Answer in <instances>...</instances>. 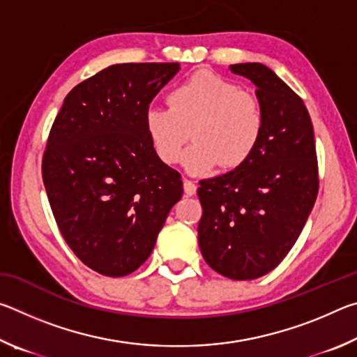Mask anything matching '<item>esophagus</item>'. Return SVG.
Here are the masks:
<instances>
[{
    "label": "esophagus",
    "instance_id": "1",
    "mask_svg": "<svg viewBox=\"0 0 357 357\" xmlns=\"http://www.w3.org/2000/svg\"><path fill=\"white\" fill-rule=\"evenodd\" d=\"M195 192H197V184L193 183V181L184 178V193L185 195H189V197L195 195Z\"/></svg>",
    "mask_w": 357,
    "mask_h": 357
}]
</instances>
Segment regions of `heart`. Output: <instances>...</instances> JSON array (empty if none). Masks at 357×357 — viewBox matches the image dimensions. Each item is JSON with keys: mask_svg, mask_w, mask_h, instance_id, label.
<instances>
[{"mask_svg": "<svg viewBox=\"0 0 357 357\" xmlns=\"http://www.w3.org/2000/svg\"><path fill=\"white\" fill-rule=\"evenodd\" d=\"M168 108L151 107L143 124L155 155L167 165L184 154L190 173H208L220 164L233 170L249 160L264 130L263 107L255 96L211 70H200L168 94Z\"/></svg>", "mask_w": 357, "mask_h": 357, "instance_id": "heart-1", "label": "heart"}]
</instances>
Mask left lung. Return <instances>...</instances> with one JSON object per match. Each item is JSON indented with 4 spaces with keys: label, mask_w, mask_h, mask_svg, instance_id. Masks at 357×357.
Masks as SVG:
<instances>
[{
    "label": "left lung",
    "mask_w": 357,
    "mask_h": 357,
    "mask_svg": "<svg viewBox=\"0 0 357 357\" xmlns=\"http://www.w3.org/2000/svg\"><path fill=\"white\" fill-rule=\"evenodd\" d=\"M257 84L264 130L243 165L198 187L202 255L215 273L253 280L279 266L304 228L318 195V160L304 102L259 63L229 66Z\"/></svg>",
    "instance_id": "obj_1"
}]
</instances>
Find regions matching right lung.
<instances>
[{"mask_svg": "<svg viewBox=\"0 0 357 357\" xmlns=\"http://www.w3.org/2000/svg\"><path fill=\"white\" fill-rule=\"evenodd\" d=\"M179 63L114 64L66 96L48 134L42 179L56 225L83 264L123 277L146 261L181 174L155 155L144 132L151 100Z\"/></svg>", "mask_w": 357, "mask_h": 357, "instance_id": "obj_1", "label": "right lung"}]
</instances>
